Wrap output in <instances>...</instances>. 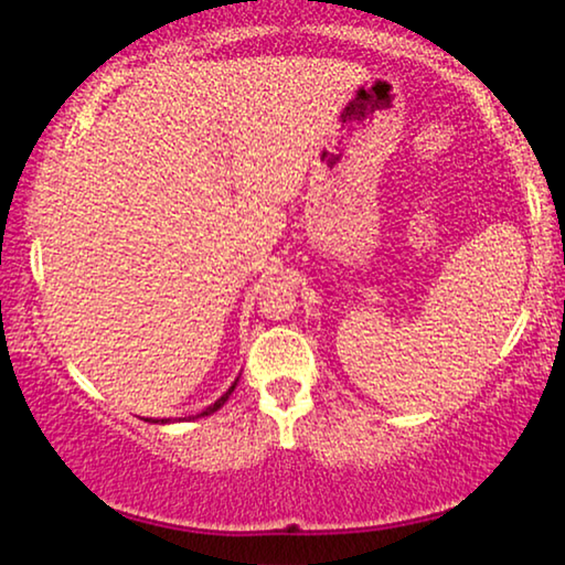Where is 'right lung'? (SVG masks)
I'll list each match as a JSON object with an SVG mask.
<instances>
[{
    "label": "right lung",
    "mask_w": 565,
    "mask_h": 565,
    "mask_svg": "<svg viewBox=\"0 0 565 565\" xmlns=\"http://www.w3.org/2000/svg\"><path fill=\"white\" fill-rule=\"evenodd\" d=\"M236 383H238V377H236V381L234 383H231L228 385V391L226 393H223V396L218 398V401H215V404H211V406H207V408H203V412H200V414H195V416H184V419H200V416H211L213 412H218V408L223 406V404H226V401H228V396H231V393H234V388H236ZM143 422H151V424H169V422H172V419H143Z\"/></svg>",
    "instance_id": "add662e5"
}]
</instances>
